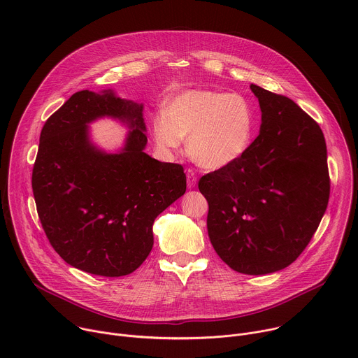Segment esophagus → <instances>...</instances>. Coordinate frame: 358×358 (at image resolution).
Returning <instances> with one entry per match:
<instances>
[{"label": "esophagus", "instance_id": "34e87169", "mask_svg": "<svg viewBox=\"0 0 358 358\" xmlns=\"http://www.w3.org/2000/svg\"><path fill=\"white\" fill-rule=\"evenodd\" d=\"M187 185L188 188H194L195 184H196V176H195V171L192 169H187Z\"/></svg>", "mask_w": 358, "mask_h": 358}]
</instances>
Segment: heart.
I'll return each mask as SVG.
<instances>
[{
  "label": "heart",
  "instance_id": "obj_1",
  "mask_svg": "<svg viewBox=\"0 0 358 358\" xmlns=\"http://www.w3.org/2000/svg\"><path fill=\"white\" fill-rule=\"evenodd\" d=\"M255 119L248 101L235 93L187 90L174 96L152 117L157 144L176 150L188 138L191 159L206 169L239 160L253 138Z\"/></svg>",
  "mask_w": 358,
  "mask_h": 358
}]
</instances>
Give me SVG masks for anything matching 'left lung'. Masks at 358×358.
<instances>
[{"label": "left lung", "instance_id": "1", "mask_svg": "<svg viewBox=\"0 0 358 358\" xmlns=\"http://www.w3.org/2000/svg\"><path fill=\"white\" fill-rule=\"evenodd\" d=\"M261 133L235 163L202 176L207 228L234 271L266 275L293 264L315 235L330 196L327 150L317 122L283 94L250 85Z\"/></svg>", "mask_w": 358, "mask_h": 358}]
</instances>
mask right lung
<instances>
[{"mask_svg":"<svg viewBox=\"0 0 358 358\" xmlns=\"http://www.w3.org/2000/svg\"><path fill=\"white\" fill-rule=\"evenodd\" d=\"M141 112V105L112 90H80L42 127L32 169L38 217L55 252L83 272L108 278L134 272L155 243V220L185 192L181 164L144 152ZM103 115L132 127L119 155L88 141L85 124Z\"/></svg>","mask_w":358,"mask_h":358,"instance_id":"obj_1","label":"right lung"}]
</instances>
